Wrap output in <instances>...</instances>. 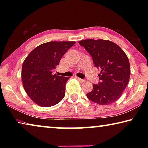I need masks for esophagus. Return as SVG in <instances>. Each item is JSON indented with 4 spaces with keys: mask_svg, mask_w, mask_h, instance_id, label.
<instances>
[{
    "mask_svg": "<svg viewBox=\"0 0 148 148\" xmlns=\"http://www.w3.org/2000/svg\"><path fill=\"white\" fill-rule=\"evenodd\" d=\"M77 79L79 80V81L81 82V83H85V82H86V81L85 79H81V78H79V77H77Z\"/></svg>",
    "mask_w": 148,
    "mask_h": 148,
    "instance_id": "esophagus-1",
    "label": "esophagus"
}]
</instances>
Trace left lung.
<instances>
[{"instance_id":"8db88e82","label":"left lung","mask_w":148,"mask_h":148,"mask_svg":"<svg viewBox=\"0 0 148 148\" xmlns=\"http://www.w3.org/2000/svg\"><path fill=\"white\" fill-rule=\"evenodd\" d=\"M91 55L100 82L87 93L90 101L101 105L114 103L121 97L130 78L128 57L118 45L107 40L87 39L79 42Z\"/></svg>"}]
</instances>
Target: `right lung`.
Listing matches in <instances>:
<instances>
[{
	"instance_id": "1",
	"label": "right lung",
	"mask_w": 148,
	"mask_h": 148,
	"mask_svg": "<svg viewBox=\"0 0 148 148\" xmlns=\"http://www.w3.org/2000/svg\"><path fill=\"white\" fill-rule=\"evenodd\" d=\"M75 42H49L34 48L23 63L21 78L27 94L38 106L49 107L61 101L70 77L53 74L60 60Z\"/></svg>"
}]
</instances>
